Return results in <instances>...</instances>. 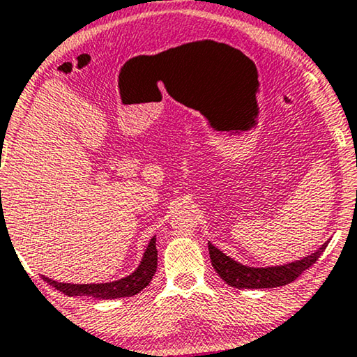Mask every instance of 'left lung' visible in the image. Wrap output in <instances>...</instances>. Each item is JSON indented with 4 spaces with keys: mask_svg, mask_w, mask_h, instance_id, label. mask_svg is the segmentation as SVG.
I'll return each mask as SVG.
<instances>
[{
    "mask_svg": "<svg viewBox=\"0 0 357 357\" xmlns=\"http://www.w3.org/2000/svg\"><path fill=\"white\" fill-rule=\"evenodd\" d=\"M328 241L322 244V248L315 250L312 255L296 260V262L278 265V267H267V268H254V267H245L234 262L233 259H229L228 255H225L222 250L215 248L213 244L208 243V252L210 260L215 272L220 275V278L225 280V283H228L233 288L239 289H260V288H277V286H284L294 281L301 273H304L310 265L317 262V259L324 254V250L327 249Z\"/></svg>",
    "mask_w": 357,
    "mask_h": 357,
    "instance_id": "obj_1",
    "label": "left lung"
}]
</instances>
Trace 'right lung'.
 Returning <instances> with one entry per match:
<instances>
[{
	"label": "right lung",
	"mask_w": 357,
	"mask_h": 357,
	"mask_svg": "<svg viewBox=\"0 0 357 357\" xmlns=\"http://www.w3.org/2000/svg\"><path fill=\"white\" fill-rule=\"evenodd\" d=\"M1 192V190H0ZM155 238L150 239L149 248L145 250L142 262L139 268L132 275L126 278H121L112 283H100V284H71V283H58V281L43 277L48 284H52L54 289L61 291L66 296H90L95 299H116V298H129L142 291L150 281H152L155 272H157V260L158 250L155 245Z\"/></svg>",
	"instance_id": "add662e5"
}]
</instances>
